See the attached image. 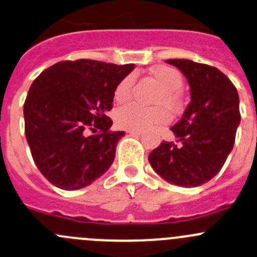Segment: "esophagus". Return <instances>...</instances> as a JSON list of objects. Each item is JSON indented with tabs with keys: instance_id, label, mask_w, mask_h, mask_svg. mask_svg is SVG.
Returning <instances> with one entry per match:
<instances>
[{
	"instance_id": "esophagus-1",
	"label": "esophagus",
	"mask_w": 257,
	"mask_h": 257,
	"mask_svg": "<svg viewBox=\"0 0 257 257\" xmlns=\"http://www.w3.org/2000/svg\"><path fill=\"white\" fill-rule=\"evenodd\" d=\"M126 133L132 134V136H141L142 134V131H128Z\"/></svg>"
}]
</instances>
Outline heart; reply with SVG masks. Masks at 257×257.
Segmentation results:
<instances>
[{
  "instance_id": "1",
  "label": "heart",
  "mask_w": 257,
  "mask_h": 257,
  "mask_svg": "<svg viewBox=\"0 0 257 257\" xmlns=\"http://www.w3.org/2000/svg\"><path fill=\"white\" fill-rule=\"evenodd\" d=\"M151 74L161 86V91L154 99V103L159 105L153 108H143L138 104L129 103L120 106L114 114L115 123L119 128L128 129V131H144L154 125L166 124L171 120V114L166 108L168 107L169 110L177 111L181 108L179 90L183 86L182 74L177 69L167 65L154 66L151 70ZM133 83V75L125 76L123 80L119 81L114 90L115 101L124 103L128 100Z\"/></svg>"
}]
</instances>
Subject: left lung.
<instances>
[{
  "label": "left lung",
  "mask_w": 257,
  "mask_h": 257,
  "mask_svg": "<svg viewBox=\"0 0 257 257\" xmlns=\"http://www.w3.org/2000/svg\"><path fill=\"white\" fill-rule=\"evenodd\" d=\"M167 62L188 80L191 101L171 128L177 143L162 142L148 159L169 183L197 187L221 171L232 151L241 120L238 94L230 79L213 66L186 59Z\"/></svg>",
  "instance_id": "left-lung-1"
}]
</instances>
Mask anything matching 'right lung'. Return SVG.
Listing matches in <instances>:
<instances>
[{
	"mask_svg": "<svg viewBox=\"0 0 257 257\" xmlns=\"http://www.w3.org/2000/svg\"><path fill=\"white\" fill-rule=\"evenodd\" d=\"M133 69V64L68 60L34 80L24 104L25 134L35 164L55 187L80 189L111 166L125 133L110 131L106 113L116 85Z\"/></svg>",
	"mask_w": 257,
	"mask_h": 257,
	"instance_id": "1",
	"label": "right lung"
}]
</instances>
